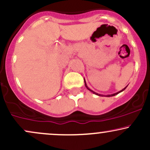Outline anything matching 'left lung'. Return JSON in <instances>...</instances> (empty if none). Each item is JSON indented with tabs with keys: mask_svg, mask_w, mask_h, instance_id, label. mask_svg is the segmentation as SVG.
I'll return each mask as SVG.
<instances>
[{
	"mask_svg": "<svg viewBox=\"0 0 150 150\" xmlns=\"http://www.w3.org/2000/svg\"><path fill=\"white\" fill-rule=\"evenodd\" d=\"M85 87H87V89H89V91H91V92H92L93 93H94V94H97V95H99V96H100V94H97V93H95V92H93V91H92V90H91V89H89L88 88V87H87V85H86V83H85ZM126 87H125V88L124 89H122V90L121 91H120V92H117V93H115V94H111V95H108V97H111V96H114V95H116V94H118V93H120V92H122V91H123V90H124V89H125V88H126Z\"/></svg>",
	"mask_w": 150,
	"mask_h": 150,
	"instance_id": "8db88e82",
	"label": "left lung"
}]
</instances>
